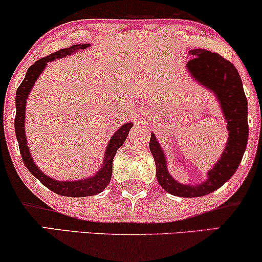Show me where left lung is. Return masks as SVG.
Masks as SVG:
<instances>
[{
  "label": "left lung",
  "instance_id": "1",
  "mask_svg": "<svg viewBox=\"0 0 262 262\" xmlns=\"http://www.w3.org/2000/svg\"><path fill=\"white\" fill-rule=\"evenodd\" d=\"M193 56L186 63L191 76L212 90L218 97L225 115L229 141L220 160L208 172V179L200 185H184L176 182L166 167L165 155L154 134H151L149 148L156 164V178L164 190L181 198H199L215 191L235 174L247 148L248 101L243 90L238 71L222 55L206 49H192Z\"/></svg>",
  "mask_w": 262,
  "mask_h": 262
}]
</instances>
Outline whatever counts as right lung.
I'll return each mask as SVG.
<instances>
[{
    "label": "right lung",
    "instance_id": "1",
    "mask_svg": "<svg viewBox=\"0 0 262 262\" xmlns=\"http://www.w3.org/2000/svg\"><path fill=\"white\" fill-rule=\"evenodd\" d=\"M89 47V44H74L71 46L70 48L60 49L59 52L50 54V55L42 57L38 61H36L30 69L27 70L26 76L24 80L20 84L18 90H16L15 96V106H16V113L14 119V128L16 139H18L20 154H21L23 161L30 172L36 177L38 181L42 183L44 186H47L49 190H52L57 195L67 196V198H85V196H93L96 193H100L102 190L108 185L111 178H112V165H113V159L117 150L123 145V143L126 139L128 131L132 127V124H125L113 135V137L110 141L108 144L106 154H104L103 165L100 171L91 178L83 179V181H76V182H57L54 181L53 178L46 176L40 169L35 165L33 162L31 154H30L29 147H27L26 136H25V126H24V121H25V106H26V98L29 96L30 91H31L33 84L42 73L44 67L47 66V62L53 61L55 59H60V57L71 55V54L77 52V50L85 49Z\"/></svg>",
    "mask_w": 262,
    "mask_h": 262
}]
</instances>
